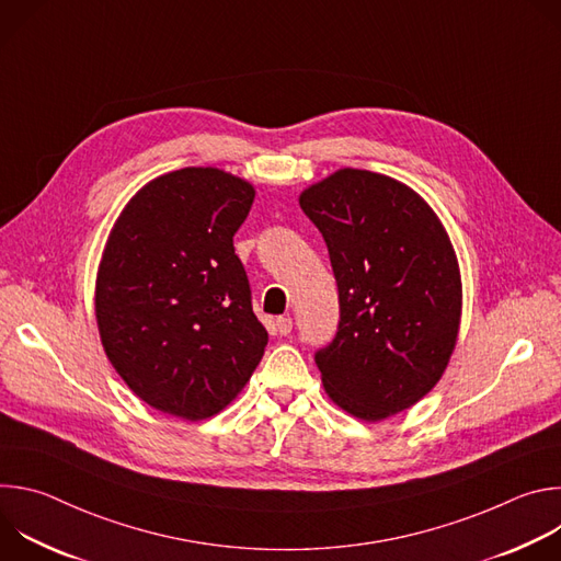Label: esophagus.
Returning <instances> with one entry per match:
<instances>
[{
  "label": "esophagus",
  "mask_w": 561,
  "mask_h": 561,
  "mask_svg": "<svg viewBox=\"0 0 561 561\" xmlns=\"http://www.w3.org/2000/svg\"><path fill=\"white\" fill-rule=\"evenodd\" d=\"M275 327H277L279 335H288V333L293 331V319H290V317H277Z\"/></svg>",
  "instance_id": "obj_1"
}]
</instances>
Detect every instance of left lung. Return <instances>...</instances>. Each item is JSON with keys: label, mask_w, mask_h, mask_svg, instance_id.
<instances>
[{"label": "left lung", "mask_w": 561, "mask_h": 561, "mask_svg": "<svg viewBox=\"0 0 561 561\" xmlns=\"http://www.w3.org/2000/svg\"><path fill=\"white\" fill-rule=\"evenodd\" d=\"M340 295L335 337L314 351L333 402L377 422L439 381L457 342L461 282L428 204L386 175L344 169L301 193Z\"/></svg>", "instance_id": "1"}]
</instances>
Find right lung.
Masks as SVG:
<instances>
[{
    "mask_svg": "<svg viewBox=\"0 0 561 561\" xmlns=\"http://www.w3.org/2000/svg\"><path fill=\"white\" fill-rule=\"evenodd\" d=\"M255 191L217 169L146 184L119 215L98 273L104 351L152 409L204 420L257 368L268 333L232 237Z\"/></svg>",
    "mask_w": 561,
    "mask_h": 561,
    "instance_id": "1",
    "label": "right lung"
}]
</instances>
